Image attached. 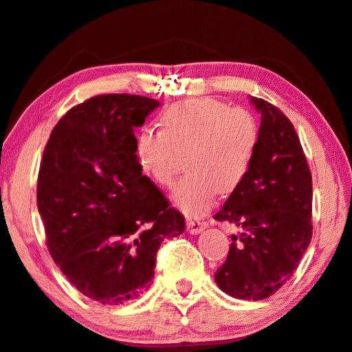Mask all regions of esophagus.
Returning <instances> with one entry per match:
<instances>
[{
	"label": "esophagus",
	"mask_w": 352,
	"mask_h": 352,
	"mask_svg": "<svg viewBox=\"0 0 352 352\" xmlns=\"http://www.w3.org/2000/svg\"><path fill=\"white\" fill-rule=\"evenodd\" d=\"M205 230V223L198 221V219H187V231L190 234H198Z\"/></svg>",
	"instance_id": "34e87169"
}]
</instances>
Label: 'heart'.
<instances>
[{
	"instance_id": "b5f03b06",
	"label": "heart",
	"mask_w": 352,
	"mask_h": 352,
	"mask_svg": "<svg viewBox=\"0 0 352 352\" xmlns=\"http://www.w3.org/2000/svg\"><path fill=\"white\" fill-rule=\"evenodd\" d=\"M160 124L162 131L144 128L138 134L135 155L142 170L165 188L172 187L185 159L188 175L173 193L185 214H203L218 193H232L243 184L261 139L249 109L203 96L172 104Z\"/></svg>"
}]
</instances>
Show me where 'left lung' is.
Returning a JSON list of instances; mask_svg holds the SVG:
<instances>
[{"label":"left lung","mask_w":352,"mask_h":352,"mask_svg":"<svg viewBox=\"0 0 352 352\" xmlns=\"http://www.w3.org/2000/svg\"><path fill=\"white\" fill-rule=\"evenodd\" d=\"M261 111V139L243 184L230 195L218 221L244 230L232 236L218 287L241 300H264L297 270L311 241V172L298 134L280 109L251 98Z\"/></svg>","instance_id":"left-lung-1"}]
</instances>
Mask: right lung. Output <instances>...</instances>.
Instances as JSON below:
<instances>
[{
  "mask_svg": "<svg viewBox=\"0 0 352 352\" xmlns=\"http://www.w3.org/2000/svg\"><path fill=\"white\" fill-rule=\"evenodd\" d=\"M159 107L98 95L58 120L42 154L37 208L55 264L85 297L121 305L149 289L160 243L185 230L135 155L134 129Z\"/></svg>",
  "mask_w": 352,
  "mask_h": 352,
  "instance_id": "1",
  "label": "right lung"
}]
</instances>
